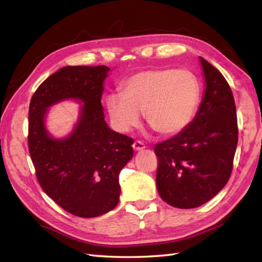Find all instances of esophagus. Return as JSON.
I'll use <instances>...</instances> for the list:
<instances>
[{"instance_id": "34e87169", "label": "esophagus", "mask_w": 262, "mask_h": 262, "mask_svg": "<svg viewBox=\"0 0 262 262\" xmlns=\"http://www.w3.org/2000/svg\"><path fill=\"white\" fill-rule=\"evenodd\" d=\"M133 148H134L136 152H140L145 148V145H144V143H142L140 141H136V142H134V144H133Z\"/></svg>"}]
</instances>
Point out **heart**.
<instances>
[{
	"mask_svg": "<svg viewBox=\"0 0 262 262\" xmlns=\"http://www.w3.org/2000/svg\"><path fill=\"white\" fill-rule=\"evenodd\" d=\"M202 84L188 69H153L138 72L124 82L121 93H111L105 107L115 128L128 133L140 125L142 114L164 136L185 130L197 113Z\"/></svg>",
	"mask_w": 262,
	"mask_h": 262,
	"instance_id": "obj_1",
	"label": "heart"
}]
</instances>
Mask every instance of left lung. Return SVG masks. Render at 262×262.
Instances as JSON below:
<instances>
[{
  "instance_id": "8db88e82",
  "label": "left lung",
  "mask_w": 262,
  "mask_h": 262,
  "mask_svg": "<svg viewBox=\"0 0 262 262\" xmlns=\"http://www.w3.org/2000/svg\"><path fill=\"white\" fill-rule=\"evenodd\" d=\"M205 90L185 130L155 145L157 188L173 207L188 209L209 202L230 179L237 145L234 98L221 72L199 57Z\"/></svg>"
}]
</instances>
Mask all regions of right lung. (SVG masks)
<instances>
[{
	"label": "right lung",
	"instance_id": "add662e5",
	"mask_svg": "<svg viewBox=\"0 0 262 262\" xmlns=\"http://www.w3.org/2000/svg\"><path fill=\"white\" fill-rule=\"evenodd\" d=\"M110 69L65 66L43 81L29 107L28 145L36 176L48 197L69 213L97 217L119 202V172L132 160L133 140L110 129L101 97ZM66 99L81 103L68 137L54 138L46 121L49 108Z\"/></svg>",
	"mask_w": 262,
	"mask_h": 262
}]
</instances>
